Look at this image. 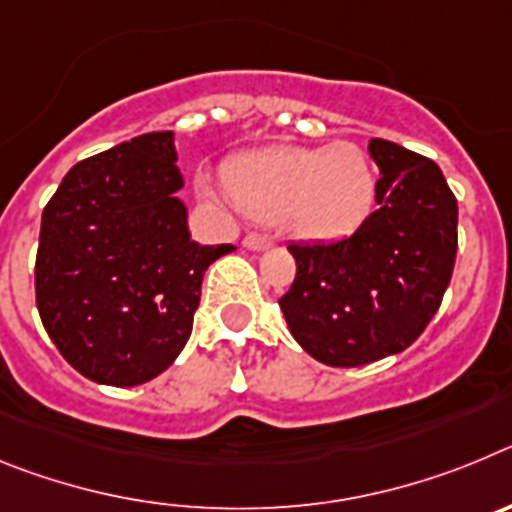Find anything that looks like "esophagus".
Returning <instances> with one entry per match:
<instances>
[{"label": "esophagus", "instance_id": "34e87169", "mask_svg": "<svg viewBox=\"0 0 512 512\" xmlns=\"http://www.w3.org/2000/svg\"><path fill=\"white\" fill-rule=\"evenodd\" d=\"M271 246H274V241L264 238V235H246L243 238V248H248V251H266Z\"/></svg>", "mask_w": 512, "mask_h": 512}]
</instances>
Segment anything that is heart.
Here are the masks:
<instances>
[{
  "mask_svg": "<svg viewBox=\"0 0 512 512\" xmlns=\"http://www.w3.org/2000/svg\"><path fill=\"white\" fill-rule=\"evenodd\" d=\"M233 202L259 223L312 243L351 238L377 205V171L356 143L269 146L225 166Z\"/></svg>",
  "mask_w": 512,
  "mask_h": 512,
  "instance_id": "b5f03b06",
  "label": "heart"
}]
</instances>
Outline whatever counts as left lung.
Listing matches in <instances>:
<instances>
[{
    "instance_id": "obj_1",
    "label": "left lung",
    "mask_w": 512,
    "mask_h": 512,
    "mask_svg": "<svg viewBox=\"0 0 512 512\" xmlns=\"http://www.w3.org/2000/svg\"><path fill=\"white\" fill-rule=\"evenodd\" d=\"M377 210L346 241L289 246L297 277L279 300L312 359L364 366L400 354L436 315L456 261V197L431 158L369 140Z\"/></svg>"
}]
</instances>
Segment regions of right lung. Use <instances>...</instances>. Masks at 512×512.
I'll return each mask as SVG.
<instances>
[{
    "instance_id": "right-lung-1",
    "label": "right lung",
    "mask_w": 512,
    "mask_h": 512,
    "mask_svg": "<svg viewBox=\"0 0 512 512\" xmlns=\"http://www.w3.org/2000/svg\"><path fill=\"white\" fill-rule=\"evenodd\" d=\"M174 133H146L79 161L43 210L40 320L97 384L135 387L187 346L207 266L233 246L192 241Z\"/></svg>"
}]
</instances>
